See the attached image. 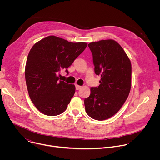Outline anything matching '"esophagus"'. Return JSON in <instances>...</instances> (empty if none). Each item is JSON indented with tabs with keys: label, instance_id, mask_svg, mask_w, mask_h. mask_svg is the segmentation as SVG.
<instances>
[{
	"label": "esophagus",
	"instance_id": "esophagus-1",
	"mask_svg": "<svg viewBox=\"0 0 160 160\" xmlns=\"http://www.w3.org/2000/svg\"><path fill=\"white\" fill-rule=\"evenodd\" d=\"M75 88H76V90H79V89H80V88H82V86L76 84V85H75Z\"/></svg>",
	"mask_w": 160,
	"mask_h": 160
}]
</instances>
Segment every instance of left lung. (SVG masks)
I'll return each instance as SVG.
<instances>
[{
	"mask_svg": "<svg viewBox=\"0 0 160 160\" xmlns=\"http://www.w3.org/2000/svg\"><path fill=\"white\" fill-rule=\"evenodd\" d=\"M94 72L101 76L100 85L91 87L90 95L84 100L87 115L96 120H104L120 109L131 88L130 61L120 45L113 40L90 43Z\"/></svg>",
	"mask_w": 160,
	"mask_h": 160,
	"instance_id": "1",
	"label": "left lung"
}]
</instances>
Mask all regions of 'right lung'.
<instances>
[{
    "label": "right lung",
    "instance_id": "add662e5",
    "mask_svg": "<svg viewBox=\"0 0 160 160\" xmlns=\"http://www.w3.org/2000/svg\"><path fill=\"white\" fill-rule=\"evenodd\" d=\"M85 42H70L53 35L38 41L31 49L25 66L29 96L35 106L48 116L67 108L75 92L74 85L59 80L57 75L70 66L85 50Z\"/></svg>",
    "mask_w": 160,
    "mask_h": 160
}]
</instances>
